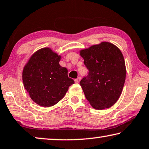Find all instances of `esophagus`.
Returning a JSON list of instances; mask_svg holds the SVG:
<instances>
[{
    "label": "esophagus",
    "mask_w": 149,
    "mask_h": 149,
    "mask_svg": "<svg viewBox=\"0 0 149 149\" xmlns=\"http://www.w3.org/2000/svg\"><path fill=\"white\" fill-rule=\"evenodd\" d=\"M80 80H81V77H77V79H75V83H77V84H78V83H79Z\"/></svg>",
    "instance_id": "esophagus-1"
}]
</instances>
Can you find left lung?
<instances>
[{
    "mask_svg": "<svg viewBox=\"0 0 149 149\" xmlns=\"http://www.w3.org/2000/svg\"><path fill=\"white\" fill-rule=\"evenodd\" d=\"M89 74L80 81L85 97L97 110L114 105L119 99L126 75L121 50L110 42H102L80 50Z\"/></svg>",
    "mask_w": 149,
    "mask_h": 149,
    "instance_id": "1",
    "label": "left lung"
}]
</instances>
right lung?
Listing matches in <instances>:
<instances>
[{
	"label": "right lung",
	"instance_id": "1",
	"mask_svg": "<svg viewBox=\"0 0 149 149\" xmlns=\"http://www.w3.org/2000/svg\"><path fill=\"white\" fill-rule=\"evenodd\" d=\"M60 58L50 48H43L35 52L24 68L25 89L31 99L41 107L56 104L74 84L68 76V70L59 64Z\"/></svg>",
	"mask_w": 149,
	"mask_h": 149
}]
</instances>
